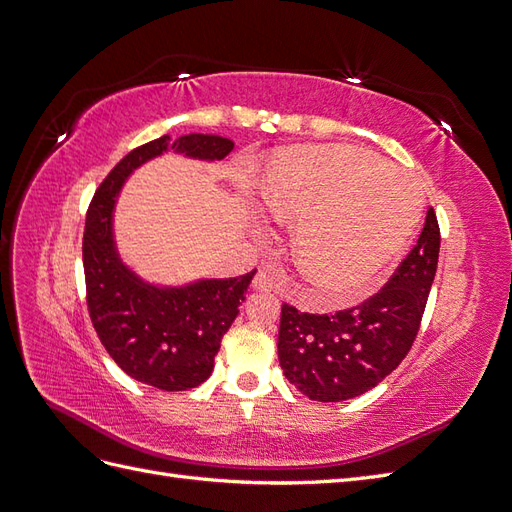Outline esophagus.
<instances>
[{
  "instance_id": "34e87169",
  "label": "esophagus",
  "mask_w": 512,
  "mask_h": 512,
  "mask_svg": "<svg viewBox=\"0 0 512 512\" xmlns=\"http://www.w3.org/2000/svg\"><path fill=\"white\" fill-rule=\"evenodd\" d=\"M252 288L258 290V292H262V290H275V288H277V280H275V277H273L269 271L260 269V271L256 273V277H254Z\"/></svg>"
}]
</instances>
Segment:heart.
Instances as JSON below:
<instances>
[{
  "instance_id": "b5f03b06",
  "label": "heart",
  "mask_w": 512,
  "mask_h": 512,
  "mask_svg": "<svg viewBox=\"0 0 512 512\" xmlns=\"http://www.w3.org/2000/svg\"><path fill=\"white\" fill-rule=\"evenodd\" d=\"M262 200L277 220H299L294 260L335 301L356 297L404 250L423 211L421 188L408 173L350 145L277 153Z\"/></svg>"
}]
</instances>
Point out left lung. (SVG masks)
Segmentation results:
<instances>
[{
  "label": "left lung",
  "instance_id": "obj_1",
  "mask_svg": "<svg viewBox=\"0 0 512 512\" xmlns=\"http://www.w3.org/2000/svg\"><path fill=\"white\" fill-rule=\"evenodd\" d=\"M440 228L433 209L412 252L378 294L335 314L282 305L277 356L290 384L314 401H346L374 389L404 361L436 277Z\"/></svg>",
  "mask_w": 512,
  "mask_h": 512
}]
</instances>
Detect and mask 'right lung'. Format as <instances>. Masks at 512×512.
Instances as JSON below:
<instances>
[{
  "label": "right lung",
  "instance_id": "add662e5",
  "mask_svg": "<svg viewBox=\"0 0 512 512\" xmlns=\"http://www.w3.org/2000/svg\"><path fill=\"white\" fill-rule=\"evenodd\" d=\"M232 147L230 138L215 134L160 136L130 151L108 173L87 211L83 267L89 318L111 359L130 378L162 391H188L211 376L222 337L237 318L256 269L183 286L145 282L117 252L115 198L136 168L166 151L213 162L224 160Z\"/></svg>",
  "mask_w": 512,
  "mask_h": 512
}]
</instances>
